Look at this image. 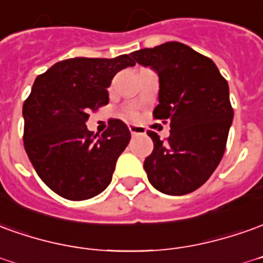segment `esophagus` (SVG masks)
I'll use <instances>...</instances> for the list:
<instances>
[{"mask_svg": "<svg viewBox=\"0 0 263 263\" xmlns=\"http://www.w3.org/2000/svg\"><path fill=\"white\" fill-rule=\"evenodd\" d=\"M129 132L132 134V137H135V135H144L145 134V128L139 125H129Z\"/></svg>", "mask_w": 263, "mask_h": 263, "instance_id": "34e87169", "label": "esophagus"}]
</instances>
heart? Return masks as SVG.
I'll return each instance as SVG.
<instances>
[{"label": "heart", "instance_id": "1", "mask_svg": "<svg viewBox=\"0 0 263 263\" xmlns=\"http://www.w3.org/2000/svg\"><path fill=\"white\" fill-rule=\"evenodd\" d=\"M124 117L128 119H135L138 117V112L135 108H128L125 112H124Z\"/></svg>", "mask_w": 263, "mask_h": 263}]
</instances>
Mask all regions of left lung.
Masks as SVG:
<instances>
[{
  "mask_svg": "<svg viewBox=\"0 0 263 263\" xmlns=\"http://www.w3.org/2000/svg\"><path fill=\"white\" fill-rule=\"evenodd\" d=\"M131 55L159 77L154 118L171 125L165 141L148 131L154 151L144 168L151 185L166 195L194 192L214 174L227 148L234 118L227 80L211 58L181 42H165Z\"/></svg>",
  "mask_w": 263,
  "mask_h": 263,
  "instance_id": "obj_1",
  "label": "left lung"
}]
</instances>
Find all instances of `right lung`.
<instances>
[{
  "mask_svg": "<svg viewBox=\"0 0 263 263\" xmlns=\"http://www.w3.org/2000/svg\"><path fill=\"white\" fill-rule=\"evenodd\" d=\"M132 55L69 58L38 75L23 106L24 148L44 183L69 201H84L109 185L131 132L109 119L97 138L85 122L109 102L106 88L115 74L134 67Z\"/></svg>",
  "mask_w": 263,
  "mask_h": 263,
  "instance_id": "right-lung-1",
  "label": "right lung"
}]
</instances>
